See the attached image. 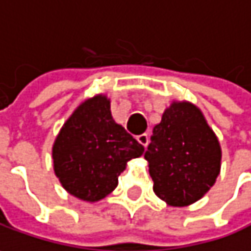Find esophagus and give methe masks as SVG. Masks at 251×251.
Masks as SVG:
<instances>
[{"mask_svg": "<svg viewBox=\"0 0 251 251\" xmlns=\"http://www.w3.org/2000/svg\"><path fill=\"white\" fill-rule=\"evenodd\" d=\"M137 142L142 145V146H147V143H149V135L147 133H142V135H137L136 136Z\"/></svg>", "mask_w": 251, "mask_h": 251, "instance_id": "34e87169", "label": "esophagus"}]
</instances>
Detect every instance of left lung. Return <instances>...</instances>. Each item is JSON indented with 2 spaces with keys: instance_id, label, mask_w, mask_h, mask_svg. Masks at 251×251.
<instances>
[{
  "instance_id": "obj_1",
  "label": "left lung",
  "mask_w": 251,
  "mask_h": 251,
  "mask_svg": "<svg viewBox=\"0 0 251 251\" xmlns=\"http://www.w3.org/2000/svg\"><path fill=\"white\" fill-rule=\"evenodd\" d=\"M145 158L158 198L171 206H187L215 184L222 150L200 108L173 102L153 127Z\"/></svg>"
}]
</instances>
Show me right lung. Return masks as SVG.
Listing matches in <instances>:
<instances>
[{
    "instance_id": "obj_1",
    "label": "right lung",
    "mask_w": 251,
    "mask_h": 251,
    "mask_svg": "<svg viewBox=\"0 0 251 251\" xmlns=\"http://www.w3.org/2000/svg\"><path fill=\"white\" fill-rule=\"evenodd\" d=\"M145 151L111 115V101L95 95L77 106L54 140V174L73 197L97 202L111 194L126 163Z\"/></svg>"
}]
</instances>
